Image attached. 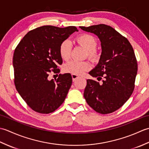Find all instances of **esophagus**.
Listing matches in <instances>:
<instances>
[{"instance_id":"1","label":"esophagus","mask_w":149,"mask_h":149,"mask_svg":"<svg viewBox=\"0 0 149 149\" xmlns=\"http://www.w3.org/2000/svg\"><path fill=\"white\" fill-rule=\"evenodd\" d=\"M72 80H73V81H75V80L77 79H78L79 77L77 75H75V74H72Z\"/></svg>"}]
</instances>
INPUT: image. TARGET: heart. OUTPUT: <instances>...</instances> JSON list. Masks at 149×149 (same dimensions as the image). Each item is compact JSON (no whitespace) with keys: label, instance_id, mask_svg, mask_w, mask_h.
I'll return each instance as SVG.
<instances>
[{"label":"heart","instance_id":"heart-1","mask_svg":"<svg viewBox=\"0 0 149 149\" xmlns=\"http://www.w3.org/2000/svg\"><path fill=\"white\" fill-rule=\"evenodd\" d=\"M75 42L79 45L86 50L88 56L91 61L97 62L99 60L100 54L95 49L97 42L95 38L90 34H82L75 38ZM72 52V44L68 40L62 42L59 47L60 56L64 60H68L70 58ZM90 68V64L88 61H72L64 66V70L72 74L82 75Z\"/></svg>","mask_w":149,"mask_h":149}]
</instances>
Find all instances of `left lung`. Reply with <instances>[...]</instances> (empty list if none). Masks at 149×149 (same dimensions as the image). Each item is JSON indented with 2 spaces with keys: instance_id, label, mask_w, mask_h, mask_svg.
Wrapping results in <instances>:
<instances>
[{
  "instance_id": "left-lung-1",
  "label": "left lung",
  "mask_w": 149,
  "mask_h": 149,
  "mask_svg": "<svg viewBox=\"0 0 149 149\" xmlns=\"http://www.w3.org/2000/svg\"><path fill=\"white\" fill-rule=\"evenodd\" d=\"M79 27L97 35L102 48L99 63L89 74L99 81L103 78L102 83L87 79L84 97L96 112L113 113L127 102L133 92L138 71L134 50L126 38L109 26Z\"/></svg>"
}]
</instances>
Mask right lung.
Listing matches in <instances>:
<instances>
[{
  "mask_svg": "<svg viewBox=\"0 0 149 149\" xmlns=\"http://www.w3.org/2000/svg\"><path fill=\"white\" fill-rule=\"evenodd\" d=\"M75 31V26H42L28 32L16 47L13 58L16 89L34 111L54 112L65 101L72 83L71 74H59L55 80H49V75L59 72L60 45Z\"/></svg>",
  "mask_w": 149,
  "mask_h": 149,
  "instance_id": "1",
  "label": "right lung"
}]
</instances>
